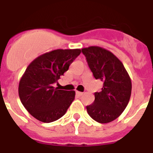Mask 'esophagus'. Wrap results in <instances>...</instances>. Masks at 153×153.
Segmentation results:
<instances>
[{
	"label": "esophagus",
	"instance_id": "34e87169",
	"mask_svg": "<svg viewBox=\"0 0 153 153\" xmlns=\"http://www.w3.org/2000/svg\"><path fill=\"white\" fill-rule=\"evenodd\" d=\"M76 94L78 96H82L83 94V93H82V92H80V91H76Z\"/></svg>",
	"mask_w": 153,
	"mask_h": 153
}]
</instances>
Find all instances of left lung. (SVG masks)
<instances>
[{"mask_svg":"<svg viewBox=\"0 0 153 153\" xmlns=\"http://www.w3.org/2000/svg\"><path fill=\"white\" fill-rule=\"evenodd\" d=\"M96 79L103 82L101 92L94 93V102L86 106L87 113L99 123H109L118 117L127 106L132 82L123 63L112 52L98 46L82 49Z\"/></svg>","mask_w":153,"mask_h":153,"instance_id":"8db88e82","label":"left lung"}]
</instances>
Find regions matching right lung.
Returning a JSON list of instances; mask_svg holds the SVG:
<instances>
[{"label": "right lung", "instance_id": "obj_1", "mask_svg": "<svg viewBox=\"0 0 153 153\" xmlns=\"http://www.w3.org/2000/svg\"><path fill=\"white\" fill-rule=\"evenodd\" d=\"M80 53V49H57L39 55L27 66L18 91L23 105L35 118L50 123L66 114L75 92L55 88L53 84Z\"/></svg>", "mask_w": 153, "mask_h": 153}]
</instances>
